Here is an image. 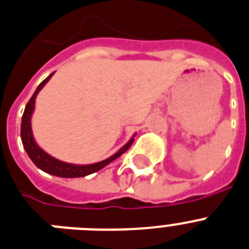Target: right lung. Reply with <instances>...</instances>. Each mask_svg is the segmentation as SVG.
Here are the masks:
<instances>
[{"mask_svg": "<svg viewBox=\"0 0 249 249\" xmlns=\"http://www.w3.org/2000/svg\"><path fill=\"white\" fill-rule=\"evenodd\" d=\"M53 74L54 73L50 74L45 80H42L40 83L39 87L36 88L35 93L33 94V97L27 102L25 110H23L22 121H21V141H22L23 148H25L26 154L29 155V157L35 163L36 166L39 167L40 170H42V171L50 174V175L59 176V178H83V176L97 173L101 169H103L104 166H107L108 163L116 160L117 157H120L123 152H126L129 148V146L132 145V142L135 139L129 140L122 148H120L116 154L112 155L108 159H106V160L99 161V162L95 163H90V165H75V163L64 162V161H60L58 159H55V157L50 156L48 152H45L42 148H40L39 145L36 143L35 139H34L33 129H31V116H33L34 109H35L36 95L39 94V92L44 88L46 83L49 82V79L52 78Z\"/></svg>", "mask_w": 249, "mask_h": 249, "instance_id": "right-lung-1", "label": "right lung"}]
</instances>
